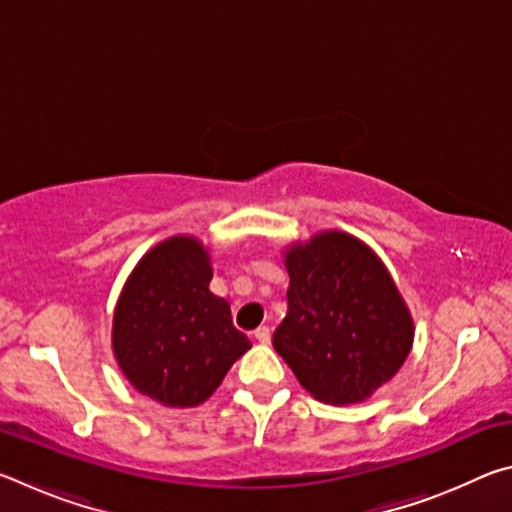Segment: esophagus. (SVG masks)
Segmentation results:
<instances>
[{"label":"esophagus","instance_id":"esophagus-1","mask_svg":"<svg viewBox=\"0 0 512 512\" xmlns=\"http://www.w3.org/2000/svg\"><path fill=\"white\" fill-rule=\"evenodd\" d=\"M255 339H257L259 343H264V345H268V343H271V329H268L266 325H262V327H257V329H255Z\"/></svg>","mask_w":512,"mask_h":512}]
</instances>
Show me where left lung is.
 I'll return each mask as SVG.
<instances>
[{
    "instance_id": "8db88e82",
    "label": "left lung",
    "mask_w": 512,
    "mask_h": 512,
    "mask_svg": "<svg viewBox=\"0 0 512 512\" xmlns=\"http://www.w3.org/2000/svg\"><path fill=\"white\" fill-rule=\"evenodd\" d=\"M282 255L289 309L273 348L318 402H366L413 348V316L393 275L375 250L341 230L291 241Z\"/></svg>"
}]
</instances>
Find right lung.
I'll use <instances>...</instances> for the list:
<instances>
[{
	"label": "right lung",
	"instance_id": "1",
	"mask_svg": "<svg viewBox=\"0 0 512 512\" xmlns=\"http://www.w3.org/2000/svg\"><path fill=\"white\" fill-rule=\"evenodd\" d=\"M212 257L201 239L155 244L121 289L112 314V354L135 391L171 409L207 402L253 343L214 296Z\"/></svg>",
	"mask_w": 512,
	"mask_h": 512
}]
</instances>
